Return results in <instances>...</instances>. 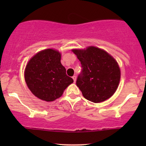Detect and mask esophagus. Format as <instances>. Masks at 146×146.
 <instances>
[{"label": "esophagus", "instance_id": "1", "mask_svg": "<svg viewBox=\"0 0 146 146\" xmlns=\"http://www.w3.org/2000/svg\"><path fill=\"white\" fill-rule=\"evenodd\" d=\"M72 78H73V81H74V82L75 83V82H76V76H75V75H73V76L72 77Z\"/></svg>", "mask_w": 146, "mask_h": 146}]
</instances>
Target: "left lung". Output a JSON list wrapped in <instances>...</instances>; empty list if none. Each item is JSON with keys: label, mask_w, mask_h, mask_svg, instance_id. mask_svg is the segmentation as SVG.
<instances>
[{"label": "left lung", "mask_w": 146, "mask_h": 146, "mask_svg": "<svg viewBox=\"0 0 146 146\" xmlns=\"http://www.w3.org/2000/svg\"><path fill=\"white\" fill-rule=\"evenodd\" d=\"M72 51L82 64L76 84L84 98L94 103L110 98L117 89L121 77L116 60L104 50L93 46Z\"/></svg>", "instance_id": "8db88e82"}]
</instances>
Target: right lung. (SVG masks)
<instances>
[{
	"label": "right lung",
	"mask_w": 146,
	"mask_h": 146,
	"mask_svg": "<svg viewBox=\"0 0 146 146\" xmlns=\"http://www.w3.org/2000/svg\"><path fill=\"white\" fill-rule=\"evenodd\" d=\"M61 54L47 48L38 52L30 59L25 70V80L35 96L46 102L60 98L73 80L66 73L60 62Z\"/></svg>",
	"instance_id": "right-lung-1"
}]
</instances>
